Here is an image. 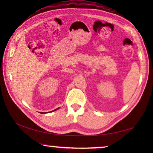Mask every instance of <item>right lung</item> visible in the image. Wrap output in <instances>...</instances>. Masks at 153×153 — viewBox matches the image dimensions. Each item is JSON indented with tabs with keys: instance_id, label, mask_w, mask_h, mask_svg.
I'll return each instance as SVG.
<instances>
[{
	"instance_id": "right-lung-1",
	"label": "right lung",
	"mask_w": 153,
	"mask_h": 153,
	"mask_svg": "<svg viewBox=\"0 0 153 153\" xmlns=\"http://www.w3.org/2000/svg\"><path fill=\"white\" fill-rule=\"evenodd\" d=\"M59 108H60V107H59ZM59 108H57L56 109H55V110H53V111H51V112H53V111H55V110H56L57 109H58ZM39 113H41V114H45V113H48V112H39Z\"/></svg>"
}]
</instances>
